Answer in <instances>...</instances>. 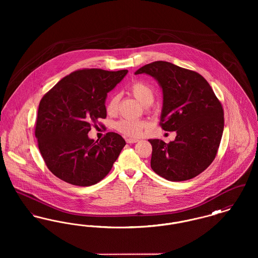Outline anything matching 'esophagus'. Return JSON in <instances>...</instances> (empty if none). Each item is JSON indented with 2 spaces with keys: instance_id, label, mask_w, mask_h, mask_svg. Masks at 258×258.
<instances>
[{
  "instance_id": "34e87169",
  "label": "esophagus",
  "mask_w": 258,
  "mask_h": 258,
  "mask_svg": "<svg viewBox=\"0 0 258 258\" xmlns=\"http://www.w3.org/2000/svg\"><path fill=\"white\" fill-rule=\"evenodd\" d=\"M125 141H126V143L134 144V143H136L138 140H137V139H135V138H126V139H125Z\"/></svg>"
}]
</instances>
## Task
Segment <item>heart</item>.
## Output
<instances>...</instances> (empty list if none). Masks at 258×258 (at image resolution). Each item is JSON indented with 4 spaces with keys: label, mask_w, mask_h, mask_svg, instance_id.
<instances>
[{
    "label": "heart",
    "mask_w": 258,
    "mask_h": 258,
    "mask_svg": "<svg viewBox=\"0 0 258 258\" xmlns=\"http://www.w3.org/2000/svg\"><path fill=\"white\" fill-rule=\"evenodd\" d=\"M131 94L135 97L143 106H149L154 102L155 95L152 88L142 82H135L130 88ZM120 97L119 95H113L107 102L106 110L109 114H115L118 110ZM147 123L144 121L122 119L115 123V128L128 136H138L145 128Z\"/></svg>",
    "instance_id": "heart-1"
}]
</instances>
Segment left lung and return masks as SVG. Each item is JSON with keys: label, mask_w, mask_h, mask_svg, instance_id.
Segmentation results:
<instances>
[{"label": "left lung", "mask_w": 258, "mask_h": 258, "mask_svg": "<svg viewBox=\"0 0 258 258\" xmlns=\"http://www.w3.org/2000/svg\"><path fill=\"white\" fill-rule=\"evenodd\" d=\"M135 74H147L162 90L160 123L176 137L166 144L150 139L151 167L172 182L189 180L204 171L215 159L223 133L221 102L206 79L168 61L143 66Z\"/></svg>", "instance_id": "8db88e82"}]
</instances>
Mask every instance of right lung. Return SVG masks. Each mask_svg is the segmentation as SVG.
I'll return each instance as SVG.
<instances>
[{"label":"right lung","mask_w":258,"mask_h":258,"mask_svg":"<svg viewBox=\"0 0 258 258\" xmlns=\"http://www.w3.org/2000/svg\"><path fill=\"white\" fill-rule=\"evenodd\" d=\"M126 70H80L63 77L41 98L36 137L50 171L80 186L97 184L111 170L125 145L123 137L108 133L98 142L89 138L93 123L106 117L107 93Z\"/></svg>","instance_id":"add662e5"}]
</instances>
